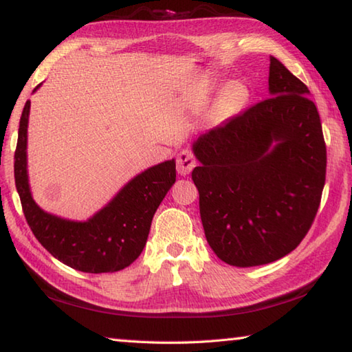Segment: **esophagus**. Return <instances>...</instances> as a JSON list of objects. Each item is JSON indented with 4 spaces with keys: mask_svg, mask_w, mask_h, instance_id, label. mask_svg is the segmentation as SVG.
Returning a JSON list of instances; mask_svg holds the SVG:
<instances>
[{
    "mask_svg": "<svg viewBox=\"0 0 352 352\" xmlns=\"http://www.w3.org/2000/svg\"><path fill=\"white\" fill-rule=\"evenodd\" d=\"M195 166L194 155L189 151H182L177 155V172L180 175H188Z\"/></svg>",
    "mask_w": 352,
    "mask_h": 352,
    "instance_id": "34e87169",
    "label": "esophagus"
}]
</instances>
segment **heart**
<instances>
[{
    "label": "heart",
    "mask_w": 352,
    "mask_h": 352,
    "mask_svg": "<svg viewBox=\"0 0 352 352\" xmlns=\"http://www.w3.org/2000/svg\"><path fill=\"white\" fill-rule=\"evenodd\" d=\"M248 100V88L242 82H230L220 91L214 105V113L219 119H226L236 115Z\"/></svg>",
    "instance_id": "b5f03b06"
}]
</instances>
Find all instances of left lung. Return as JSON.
I'll return each mask as SVG.
<instances>
[{"mask_svg": "<svg viewBox=\"0 0 352 352\" xmlns=\"http://www.w3.org/2000/svg\"><path fill=\"white\" fill-rule=\"evenodd\" d=\"M270 99L192 144L206 241L219 259L254 267L300 245L318 211L326 146L307 87L270 57Z\"/></svg>", "mask_w": 352, "mask_h": 352, "instance_id": "left-lung-1", "label": "left lung"}]
</instances>
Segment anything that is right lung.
Here are the masks:
<instances>
[{"instance_id": "obj_1", "label": "right lung", "mask_w": 352, "mask_h": 352, "mask_svg": "<svg viewBox=\"0 0 352 352\" xmlns=\"http://www.w3.org/2000/svg\"><path fill=\"white\" fill-rule=\"evenodd\" d=\"M29 110L31 100L21 113L14 174L23 212L34 236L56 259L71 269L85 273H113L126 269L141 254L153 214L175 183V160L152 166L133 177L88 220L77 222L58 217L35 204L29 186Z\"/></svg>"}]
</instances>
